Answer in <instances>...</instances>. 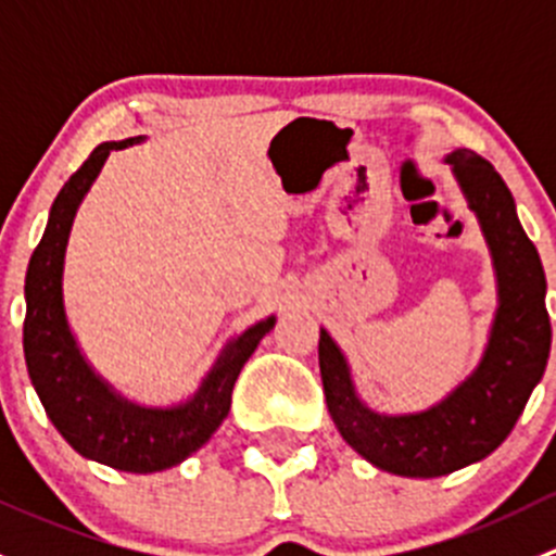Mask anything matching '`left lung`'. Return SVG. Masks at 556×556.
<instances>
[{"label": "left lung", "mask_w": 556, "mask_h": 556, "mask_svg": "<svg viewBox=\"0 0 556 556\" xmlns=\"http://www.w3.org/2000/svg\"><path fill=\"white\" fill-rule=\"evenodd\" d=\"M446 164L479 217L497 279V309L479 366L425 412L379 414L361 401L344 352L319 328L325 403L339 433L371 465L412 479L446 476L495 452L541 382L552 350L546 274L511 190L473 150H452Z\"/></svg>", "instance_id": "obj_1"}]
</instances>
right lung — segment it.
<instances>
[{
    "label": "right lung",
    "mask_w": 556,
    "mask_h": 556,
    "mask_svg": "<svg viewBox=\"0 0 556 556\" xmlns=\"http://www.w3.org/2000/svg\"><path fill=\"white\" fill-rule=\"evenodd\" d=\"M137 142L142 137L99 144L55 195L48 226L26 268L24 357L45 414L72 450L128 473H155L188 459L220 428L231 412L239 371L277 317L271 314L233 336L199 390L177 406H139L93 371L64 309L66 242L80 201L102 172L106 155Z\"/></svg>",
    "instance_id": "1"
}]
</instances>
